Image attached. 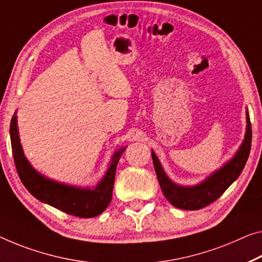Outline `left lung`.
<instances>
[{"instance_id":"left-lung-1","label":"left lung","mask_w":262,"mask_h":262,"mask_svg":"<svg viewBox=\"0 0 262 262\" xmlns=\"http://www.w3.org/2000/svg\"><path fill=\"white\" fill-rule=\"evenodd\" d=\"M246 135L235 156L220 170L212 173L203 183L195 186H180L173 183L166 176L156 154L152 151V160H154L157 178H158L165 198L170 201L173 206L187 211L200 210L223 195V193L231 186V184L236 180L247 162L252 145V126L248 111H246Z\"/></svg>"}]
</instances>
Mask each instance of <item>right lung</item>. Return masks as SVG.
Segmentation results:
<instances>
[{"instance_id": "add662e5", "label": "right lung", "mask_w": 262, "mask_h": 262, "mask_svg": "<svg viewBox=\"0 0 262 262\" xmlns=\"http://www.w3.org/2000/svg\"><path fill=\"white\" fill-rule=\"evenodd\" d=\"M10 140L16 170L26 188L36 199L79 218H94L105 211L112 199L116 167L125 147L112 156L105 176L95 188H80L61 184L42 176L24 157L17 130L16 114L10 122Z\"/></svg>"}]
</instances>
